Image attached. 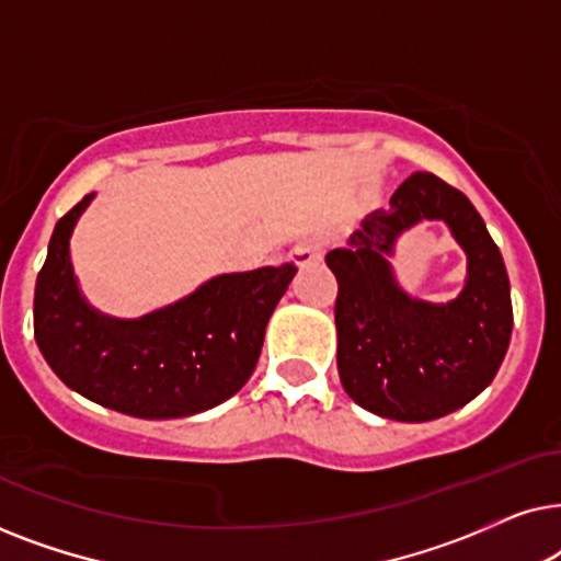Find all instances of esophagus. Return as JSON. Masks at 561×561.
Returning <instances> with one entry per match:
<instances>
[{
    "mask_svg": "<svg viewBox=\"0 0 561 561\" xmlns=\"http://www.w3.org/2000/svg\"><path fill=\"white\" fill-rule=\"evenodd\" d=\"M321 255H324V244H321L319 240H304V242H298L296 248L288 252V260L294 265L304 267V265L319 263Z\"/></svg>",
    "mask_w": 561,
    "mask_h": 561,
    "instance_id": "obj_1",
    "label": "esophagus"
}]
</instances>
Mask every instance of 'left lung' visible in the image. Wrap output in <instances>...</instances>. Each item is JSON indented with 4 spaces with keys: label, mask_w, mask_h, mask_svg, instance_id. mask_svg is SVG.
<instances>
[{
    "label": "left lung",
    "mask_w": 561,
    "mask_h": 561,
    "mask_svg": "<svg viewBox=\"0 0 561 561\" xmlns=\"http://www.w3.org/2000/svg\"><path fill=\"white\" fill-rule=\"evenodd\" d=\"M424 218L447 220L468 252V286L455 302L426 305L394 286L385 255ZM327 255L336 278V367L347 396L396 421L462 409L495 378L511 342V283L501 250L462 191L413 173L350 240Z\"/></svg>",
    "instance_id": "8db88e82"
}]
</instances>
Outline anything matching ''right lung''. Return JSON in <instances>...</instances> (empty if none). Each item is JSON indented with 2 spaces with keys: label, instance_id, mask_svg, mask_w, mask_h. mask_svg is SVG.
<instances>
[{
  "label": "right lung",
  "instance_id": "obj_1",
  "mask_svg": "<svg viewBox=\"0 0 561 561\" xmlns=\"http://www.w3.org/2000/svg\"><path fill=\"white\" fill-rule=\"evenodd\" d=\"M83 196L53 229L35 283V342L68 388L137 419H181L232 398L255 370L267 319L296 267L219 275L142 319H110L83 301L68 240Z\"/></svg>",
  "mask_w": 561,
  "mask_h": 561
}]
</instances>
